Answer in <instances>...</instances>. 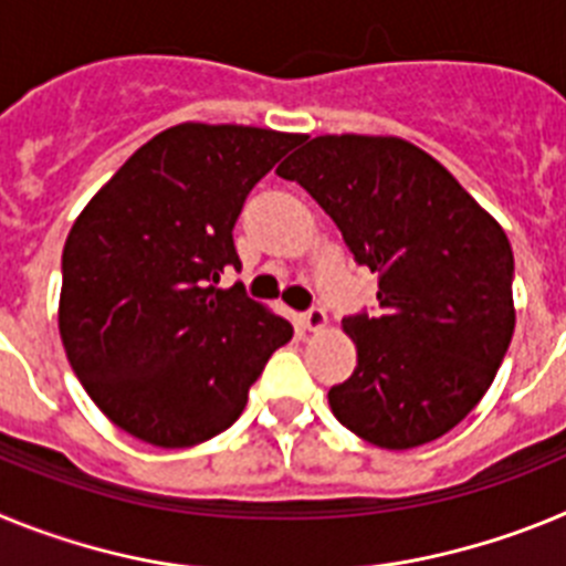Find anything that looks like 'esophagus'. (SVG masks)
<instances>
[{
  "label": "esophagus",
  "instance_id": "34e87169",
  "mask_svg": "<svg viewBox=\"0 0 566 566\" xmlns=\"http://www.w3.org/2000/svg\"><path fill=\"white\" fill-rule=\"evenodd\" d=\"M328 323V314L326 308H319V306H312L308 312H303V326L308 328V332H323Z\"/></svg>",
  "mask_w": 566,
  "mask_h": 566
}]
</instances>
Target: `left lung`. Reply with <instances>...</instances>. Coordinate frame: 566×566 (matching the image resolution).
I'll use <instances>...</instances> for the list:
<instances>
[{"label": "left lung", "instance_id": "obj_1", "mask_svg": "<svg viewBox=\"0 0 566 566\" xmlns=\"http://www.w3.org/2000/svg\"><path fill=\"white\" fill-rule=\"evenodd\" d=\"M277 175L379 274V312L343 319L357 368L328 391L334 417L385 451L444 437L488 394L516 328L504 229L397 135H317Z\"/></svg>", "mask_w": 566, "mask_h": 566}]
</instances>
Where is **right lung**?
Instances as JSON below:
<instances>
[{
  "instance_id": "right-lung-1",
  "label": "right lung",
  "mask_w": 566,
  "mask_h": 566,
  "mask_svg": "<svg viewBox=\"0 0 566 566\" xmlns=\"http://www.w3.org/2000/svg\"><path fill=\"white\" fill-rule=\"evenodd\" d=\"M297 133L187 122L93 195L62 254L59 334L90 399L129 437L192 448L227 431L292 323L218 289L232 229Z\"/></svg>"
}]
</instances>
